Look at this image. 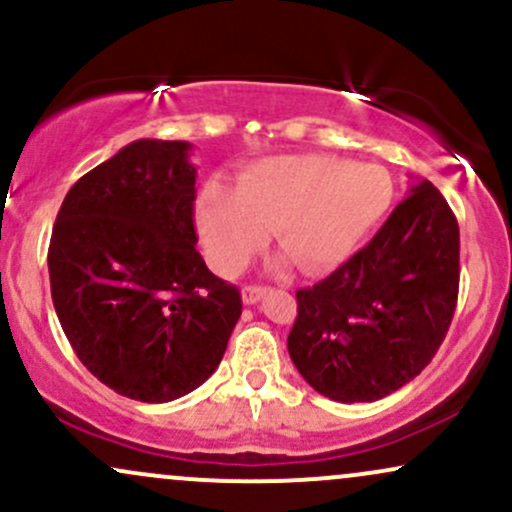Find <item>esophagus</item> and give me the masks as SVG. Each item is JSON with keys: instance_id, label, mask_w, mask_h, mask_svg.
Returning a JSON list of instances; mask_svg holds the SVG:
<instances>
[{"instance_id": "esophagus-1", "label": "esophagus", "mask_w": 512, "mask_h": 512, "mask_svg": "<svg viewBox=\"0 0 512 512\" xmlns=\"http://www.w3.org/2000/svg\"><path fill=\"white\" fill-rule=\"evenodd\" d=\"M264 293H267V286H255V284L245 286V289H243V301L248 303V305H252V303L260 301Z\"/></svg>"}]
</instances>
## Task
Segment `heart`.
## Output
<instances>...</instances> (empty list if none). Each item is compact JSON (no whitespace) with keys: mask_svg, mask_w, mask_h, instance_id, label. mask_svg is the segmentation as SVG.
<instances>
[{"mask_svg":"<svg viewBox=\"0 0 512 512\" xmlns=\"http://www.w3.org/2000/svg\"><path fill=\"white\" fill-rule=\"evenodd\" d=\"M392 202L387 170L327 156H272L238 175L233 195L211 185L199 199V233L223 274L243 267L272 228L303 272L342 264Z\"/></svg>","mask_w":512,"mask_h":512,"instance_id":"b5f03b06","label":"heart"}]
</instances>
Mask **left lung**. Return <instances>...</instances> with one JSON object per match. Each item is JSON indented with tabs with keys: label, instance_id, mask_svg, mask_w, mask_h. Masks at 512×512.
Returning <instances> with one entry per match:
<instances>
[{
	"label": "left lung",
	"instance_id": "8db88e82",
	"mask_svg": "<svg viewBox=\"0 0 512 512\" xmlns=\"http://www.w3.org/2000/svg\"><path fill=\"white\" fill-rule=\"evenodd\" d=\"M457 289L460 226L445 197L421 180L366 248L296 291L293 366L334 402L383 399L436 356Z\"/></svg>",
	"mask_w": 512,
	"mask_h": 512
}]
</instances>
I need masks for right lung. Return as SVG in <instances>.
Listing matches in <instances>:
<instances>
[{
    "label": "right lung",
    "instance_id": "add662e5",
    "mask_svg": "<svg viewBox=\"0 0 512 512\" xmlns=\"http://www.w3.org/2000/svg\"><path fill=\"white\" fill-rule=\"evenodd\" d=\"M187 142L137 139L88 170L52 226L57 317L79 361L139 402H173L219 368L243 301L197 252Z\"/></svg>",
    "mask_w": 512,
    "mask_h": 512
}]
</instances>
